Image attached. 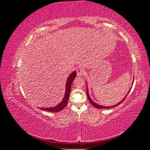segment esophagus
<instances>
[{
	"instance_id": "1",
	"label": "esophagus",
	"mask_w": 150,
	"mask_h": 150,
	"mask_svg": "<svg viewBox=\"0 0 150 150\" xmlns=\"http://www.w3.org/2000/svg\"><path fill=\"white\" fill-rule=\"evenodd\" d=\"M77 76H79V77H82V76H83L85 74L84 69H82V68L77 69Z\"/></svg>"
}]
</instances>
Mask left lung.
Here are the masks:
<instances>
[{
	"mask_svg": "<svg viewBox=\"0 0 150 150\" xmlns=\"http://www.w3.org/2000/svg\"><path fill=\"white\" fill-rule=\"evenodd\" d=\"M86 86H87V91H86V93H87V96H88V100H89V101L90 102V103L91 104V105H93V106H94V107H95V108H98V109H108V108H113V107H115V106H118V105H119L120 104H121L122 103V102L124 101V100L125 99V98L126 97V96L127 95H128V94L129 93V92L130 91V90H131V89H132V87H131V88L129 89V90L128 91V93L126 94V95L125 97H124V98L123 99L121 100V101H120L119 103H117V104H115V105H114V106H102V105H99V104H97V103H95V102H93V100H92V99L91 98H90V95H89V92H88V85H87V82H86Z\"/></svg>",
	"mask_w": 150,
	"mask_h": 150,
	"instance_id": "8db88e82",
	"label": "left lung"
}]
</instances>
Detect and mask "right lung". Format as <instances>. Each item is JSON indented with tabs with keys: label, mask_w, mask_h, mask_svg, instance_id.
Masks as SVG:
<instances>
[{
	"label": "right lung",
	"mask_w": 150,
	"mask_h": 150,
	"mask_svg": "<svg viewBox=\"0 0 150 150\" xmlns=\"http://www.w3.org/2000/svg\"><path fill=\"white\" fill-rule=\"evenodd\" d=\"M76 76H77V72H76V71H75L72 72L68 77V79H67V81L66 83L65 95L64 96L62 100L60 102L58 105H57V106L54 107H50V108H40L39 109L46 111H50V112H57V111H59L60 110H63L64 108V107L66 106L67 104H68L70 92H71V84L73 80H74L75 78L76 77Z\"/></svg>",
	"instance_id": "right-lung-1"
}]
</instances>
